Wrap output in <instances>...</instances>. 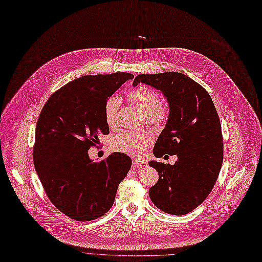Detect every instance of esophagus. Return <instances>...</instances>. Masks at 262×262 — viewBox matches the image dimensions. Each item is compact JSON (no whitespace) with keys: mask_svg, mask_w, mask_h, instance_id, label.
Listing matches in <instances>:
<instances>
[{"mask_svg":"<svg viewBox=\"0 0 262 262\" xmlns=\"http://www.w3.org/2000/svg\"><path fill=\"white\" fill-rule=\"evenodd\" d=\"M148 166V163L144 159H133V168L138 169V168H145Z\"/></svg>","mask_w":262,"mask_h":262,"instance_id":"obj_1","label":"esophagus"}]
</instances>
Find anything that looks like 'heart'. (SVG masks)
Listing matches in <instances>:
<instances>
[{
  "mask_svg": "<svg viewBox=\"0 0 262 262\" xmlns=\"http://www.w3.org/2000/svg\"><path fill=\"white\" fill-rule=\"evenodd\" d=\"M130 102L142 110L147 115L150 123L160 124L167 117V109L160 105V97L158 93L147 87L132 89L128 93ZM119 106V97L112 95L107 98L104 105V116L109 127H115L117 124V110ZM152 134L150 132L125 131L115 137L114 148L118 152L137 155L143 153L152 142Z\"/></svg>",
  "mask_w": 262,
  "mask_h": 262,
  "instance_id": "b5f03b06",
  "label": "heart"
}]
</instances>
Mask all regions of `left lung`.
<instances>
[{"mask_svg": "<svg viewBox=\"0 0 262 262\" xmlns=\"http://www.w3.org/2000/svg\"><path fill=\"white\" fill-rule=\"evenodd\" d=\"M139 83L163 92L169 103V118L154 156L177 155L174 165L149 163L158 172L150 198L168 214H188L208 197L223 165L224 139L216 108L207 90L183 73L139 74L133 86Z\"/></svg>", "mask_w": 262, "mask_h": 262, "instance_id": "left-lung-1", "label": "left lung"}]
</instances>
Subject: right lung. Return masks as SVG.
Listing matches in <instances>:
<instances>
[{
    "label": "right lung",
    "mask_w": 262,
    "mask_h": 262,
    "mask_svg": "<svg viewBox=\"0 0 262 262\" xmlns=\"http://www.w3.org/2000/svg\"><path fill=\"white\" fill-rule=\"evenodd\" d=\"M131 73L85 75L55 91L38 116L33 164L51 203L68 217L90 221L113 206L131 158L114 152L93 162L88 150L108 134L104 105Z\"/></svg>",
    "instance_id": "obj_1"
}]
</instances>
